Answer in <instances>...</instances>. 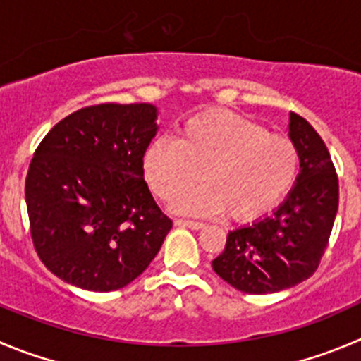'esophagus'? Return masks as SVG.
<instances>
[{"label":"esophagus","mask_w":361,"mask_h":361,"mask_svg":"<svg viewBox=\"0 0 361 361\" xmlns=\"http://www.w3.org/2000/svg\"><path fill=\"white\" fill-rule=\"evenodd\" d=\"M176 224H178V226L192 228V230H201V228L204 226L203 222H200V221H188V219H176Z\"/></svg>","instance_id":"esophagus-1"}]
</instances>
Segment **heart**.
<instances>
[{"label":"heart","instance_id":"obj_1","mask_svg":"<svg viewBox=\"0 0 361 361\" xmlns=\"http://www.w3.org/2000/svg\"><path fill=\"white\" fill-rule=\"evenodd\" d=\"M201 174L216 194L208 188L192 192L178 201V210L212 214L221 208V200L230 215L244 217L288 190L295 174V149L281 135L264 133L235 114H201L188 121L174 144H153L146 154V178L157 196L173 200L194 187Z\"/></svg>","mask_w":361,"mask_h":361}]
</instances>
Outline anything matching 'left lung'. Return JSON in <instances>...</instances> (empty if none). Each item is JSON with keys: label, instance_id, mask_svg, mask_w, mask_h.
Returning a JSON list of instances; mask_svg holds the SVG:
<instances>
[{"label": "left lung", "instance_id": "obj_1", "mask_svg": "<svg viewBox=\"0 0 361 361\" xmlns=\"http://www.w3.org/2000/svg\"><path fill=\"white\" fill-rule=\"evenodd\" d=\"M288 130L301 161L294 188L271 217L230 231L224 251L212 262L224 281L247 294H272L308 279L321 264L338 210V178L324 140L294 112Z\"/></svg>", "mask_w": 361, "mask_h": 361}]
</instances>
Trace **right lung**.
Returning <instances> with one entry per match:
<instances>
[{"label":"right lung","mask_w":361,"mask_h":361,"mask_svg":"<svg viewBox=\"0 0 361 361\" xmlns=\"http://www.w3.org/2000/svg\"><path fill=\"white\" fill-rule=\"evenodd\" d=\"M149 103H101L56 123L26 174L30 231L42 264L94 292L142 274L173 228L144 181L157 135Z\"/></svg>","instance_id":"obj_1"}]
</instances>
